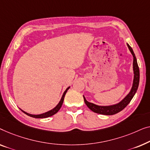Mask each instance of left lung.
<instances>
[{"mask_svg":"<svg viewBox=\"0 0 150 150\" xmlns=\"http://www.w3.org/2000/svg\"><path fill=\"white\" fill-rule=\"evenodd\" d=\"M127 46L129 49L130 52L133 56V63H132V68H133V73H134V77H133V82H132V86L130 91L129 92L127 95H126L124 98L122 99L121 101H120L118 103L111 105H107V106H103V105H98L94 104V103L88 102L86 100L85 96H83L84 102H85L86 105H87L88 108L90 110H92L93 112L99 113V114L102 115H114L115 113H117L120 111L125 108L127 105L129 104L130 100L133 98L134 94L137 92V90L138 89L139 83V69L138 67L137 61V58L134 53L132 50V47L127 43Z\"/></svg>","mask_w":150,"mask_h":150,"instance_id":"1","label":"left lung"}]
</instances>
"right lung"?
Returning a JSON list of instances; mask_svg holds the SVG:
<instances>
[{"instance_id":"obj_1","label":"right lung","mask_w":150,"mask_h":150,"mask_svg":"<svg viewBox=\"0 0 150 150\" xmlns=\"http://www.w3.org/2000/svg\"><path fill=\"white\" fill-rule=\"evenodd\" d=\"M69 88H70V86L68 87L66 89V90L64 92V93L62 94V98H61L60 102L58 103V104L56 105V107L53 108L51 110L47 111V112H45V113H41V114H37V115H35V114H30V113H28L26 112V111H23L22 109H20V110L23 111L25 114L28 115V116H30V117H35V118H45V117H50V116H52V115L56 114V113L58 112V111L60 110V109L61 108V107H62V103H63V101H64V96H65V94H66L67 90H68Z\"/></svg>"}]
</instances>
